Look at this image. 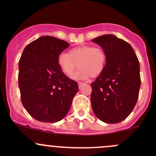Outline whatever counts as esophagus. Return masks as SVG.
I'll return each instance as SVG.
<instances>
[{
	"instance_id": "esophagus-1",
	"label": "esophagus",
	"mask_w": 156,
	"mask_h": 156,
	"mask_svg": "<svg viewBox=\"0 0 156 156\" xmlns=\"http://www.w3.org/2000/svg\"><path fill=\"white\" fill-rule=\"evenodd\" d=\"M83 84H84V83H83V82H78V86H79V87H81V86L83 85Z\"/></svg>"
}]
</instances>
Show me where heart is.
<instances>
[{
	"label": "heart",
	"instance_id": "obj_1",
	"mask_svg": "<svg viewBox=\"0 0 156 156\" xmlns=\"http://www.w3.org/2000/svg\"><path fill=\"white\" fill-rule=\"evenodd\" d=\"M58 65L66 75L72 78L75 69L80 68L75 74V79H86L99 76L104 70L106 62L105 50L100 47L82 45L72 49L68 53H61L58 56Z\"/></svg>",
	"mask_w": 156,
	"mask_h": 156
}]
</instances>
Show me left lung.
<instances>
[{
    "label": "left lung",
    "instance_id": "obj_1",
    "mask_svg": "<svg viewBox=\"0 0 156 156\" xmlns=\"http://www.w3.org/2000/svg\"><path fill=\"white\" fill-rule=\"evenodd\" d=\"M106 54L104 70L90 84L95 115L108 124L121 122L131 113L140 88V63L132 47L112 34L93 39Z\"/></svg>",
    "mask_w": 156,
    "mask_h": 156
}]
</instances>
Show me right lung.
<instances>
[{"mask_svg":"<svg viewBox=\"0 0 156 156\" xmlns=\"http://www.w3.org/2000/svg\"><path fill=\"white\" fill-rule=\"evenodd\" d=\"M69 46L63 40L43 36L25 48L19 61L22 103L39 122L62 120L78 91V83L69 78L58 65V56Z\"/></svg>","mask_w":156,"mask_h":156,"instance_id":"right-lung-1","label":"right lung"}]
</instances>
